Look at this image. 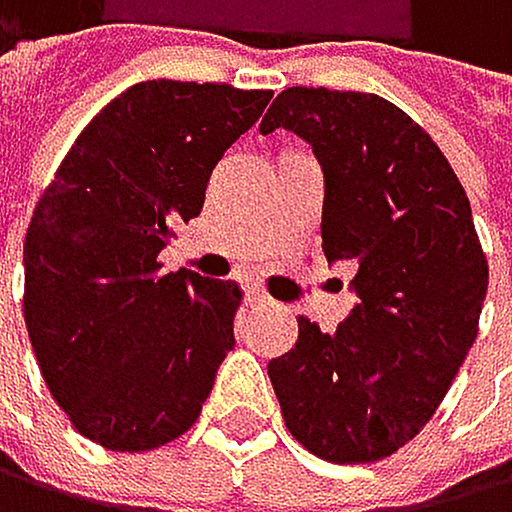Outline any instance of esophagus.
I'll return each mask as SVG.
<instances>
[{
    "label": "esophagus",
    "instance_id": "esophagus-1",
    "mask_svg": "<svg viewBox=\"0 0 512 512\" xmlns=\"http://www.w3.org/2000/svg\"><path fill=\"white\" fill-rule=\"evenodd\" d=\"M245 302H248V305H267V295H264V289H258V286H248V289H245Z\"/></svg>",
    "mask_w": 512,
    "mask_h": 512
}]
</instances>
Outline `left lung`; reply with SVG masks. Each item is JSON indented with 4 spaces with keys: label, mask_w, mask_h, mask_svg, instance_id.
Instances as JSON below:
<instances>
[{
    "label": "left lung",
    "mask_w": 512,
    "mask_h": 512,
    "mask_svg": "<svg viewBox=\"0 0 512 512\" xmlns=\"http://www.w3.org/2000/svg\"><path fill=\"white\" fill-rule=\"evenodd\" d=\"M289 128L324 166L321 248L359 292L336 333L299 318L267 365L289 434L330 463H377L422 431L478 336L488 258L453 166L377 94L286 87L261 131Z\"/></svg>",
    "instance_id": "8db88e82"
}]
</instances>
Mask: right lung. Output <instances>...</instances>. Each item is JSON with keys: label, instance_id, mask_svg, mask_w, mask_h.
<instances>
[{"label": "right lung", "instance_id": "right-lung-1", "mask_svg": "<svg viewBox=\"0 0 512 512\" xmlns=\"http://www.w3.org/2000/svg\"><path fill=\"white\" fill-rule=\"evenodd\" d=\"M270 90L141 81L68 147L24 235V324L68 422L106 450L147 453L201 415L235 346L242 286L163 273L157 254L204 207L223 150Z\"/></svg>", "mask_w": 512, "mask_h": 512}]
</instances>
